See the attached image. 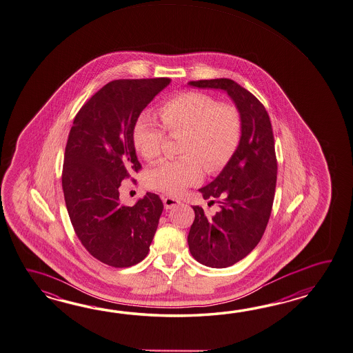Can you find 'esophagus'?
Segmentation results:
<instances>
[{"mask_svg": "<svg viewBox=\"0 0 353 353\" xmlns=\"http://www.w3.org/2000/svg\"><path fill=\"white\" fill-rule=\"evenodd\" d=\"M163 204H165V209H172L174 206L181 204L180 200L173 199V197H163Z\"/></svg>", "mask_w": 353, "mask_h": 353, "instance_id": "esophagus-1", "label": "esophagus"}]
</instances>
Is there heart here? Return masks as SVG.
I'll use <instances>...</instances> for the list:
<instances>
[{"mask_svg": "<svg viewBox=\"0 0 353 353\" xmlns=\"http://www.w3.org/2000/svg\"><path fill=\"white\" fill-rule=\"evenodd\" d=\"M161 124L148 112L141 114L133 129V144L145 161L157 159L171 135L181 139L182 156L165 159L145 174L149 188L177 195L195 185L206 171L215 173L234 156L242 138V117L234 105L219 102L212 94L190 91L176 94L158 109Z\"/></svg>", "mask_w": 353, "mask_h": 353, "instance_id": "obj_1", "label": "heart"}]
</instances>
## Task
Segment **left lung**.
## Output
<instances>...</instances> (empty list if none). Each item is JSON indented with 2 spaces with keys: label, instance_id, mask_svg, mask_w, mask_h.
<instances>
[{
  "label": "left lung",
  "instance_id": "1",
  "mask_svg": "<svg viewBox=\"0 0 353 353\" xmlns=\"http://www.w3.org/2000/svg\"><path fill=\"white\" fill-rule=\"evenodd\" d=\"M190 85L227 91L242 117L234 156L212 183L199 190L220 210L209 218L201 206H192L195 220L188 238L197 262L224 268L250 254L266 230L277 180L274 132L263 103L234 81L200 79Z\"/></svg>",
  "mask_w": 353,
  "mask_h": 353
}]
</instances>
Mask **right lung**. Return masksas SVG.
<instances>
[{
    "label": "right lung",
    "instance_id": "1",
    "mask_svg": "<svg viewBox=\"0 0 353 353\" xmlns=\"http://www.w3.org/2000/svg\"><path fill=\"white\" fill-rule=\"evenodd\" d=\"M171 79H115L79 109L64 152L62 188L74 233L87 252L117 268L148 254L163 203L147 192L133 206L120 204L121 181L141 170L133 129L141 111Z\"/></svg>",
    "mask_w": 353,
    "mask_h": 353
}]
</instances>
